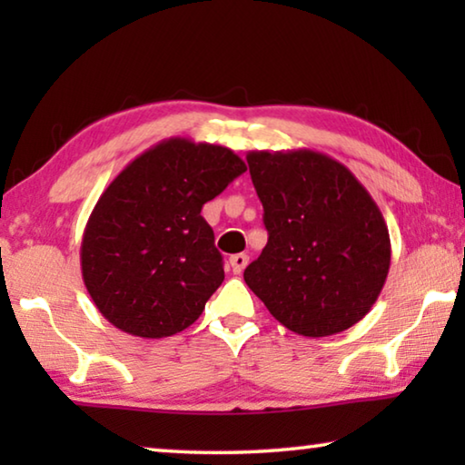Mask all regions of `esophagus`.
Wrapping results in <instances>:
<instances>
[{
	"instance_id": "34e87169",
	"label": "esophagus",
	"mask_w": 465,
	"mask_h": 465,
	"mask_svg": "<svg viewBox=\"0 0 465 465\" xmlns=\"http://www.w3.org/2000/svg\"><path fill=\"white\" fill-rule=\"evenodd\" d=\"M248 264V256L246 254H233L230 258V266H232V272L233 274H240L243 269H246Z\"/></svg>"
}]
</instances>
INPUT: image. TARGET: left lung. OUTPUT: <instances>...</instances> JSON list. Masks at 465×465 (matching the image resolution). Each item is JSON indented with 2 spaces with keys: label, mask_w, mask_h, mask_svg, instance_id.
<instances>
[{
  "label": "left lung",
  "mask_w": 465,
  "mask_h": 465,
  "mask_svg": "<svg viewBox=\"0 0 465 465\" xmlns=\"http://www.w3.org/2000/svg\"><path fill=\"white\" fill-rule=\"evenodd\" d=\"M269 242L243 281L291 332L320 338L355 326L390 271L385 219L341 162L313 149L248 152Z\"/></svg>",
  "instance_id": "left-lung-1"
}]
</instances>
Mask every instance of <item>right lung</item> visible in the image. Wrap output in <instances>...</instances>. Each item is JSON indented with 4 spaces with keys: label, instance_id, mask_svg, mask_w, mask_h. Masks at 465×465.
Here are the masks:
<instances>
[{
    "label": "right lung",
    "instance_id": "1",
    "mask_svg": "<svg viewBox=\"0 0 465 465\" xmlns=\"http://www.w3.org/2000/svg\"><path fill=\"white\" fill-rule=\"evenodd\" d=\"M243 172L232 149L170 137L108 184L85 223L80 258L84 285L110 324L163 338L199 320L225 277L201 209Z\"/></svg>",
    "mask_w": 465,
    "mask_h": 465
}]
</instances>
